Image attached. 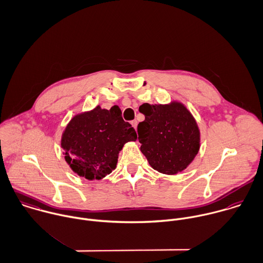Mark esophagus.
I'll use <instances>...</instances> for the list:
<instances>
[{
	"label": "esophagus",
	"mask_w": 263,
	"mask_h": 263,
	"mask_svg": "<svg viewBox=\"0 0 263 263\" xmlns=\"http://www.w3.org/2000/svg\"><path fill=\"white\" fill-rule=\"evenodd\" d=\"M130 123H132V125L134 126V128H135V129H137V126H138V121H137V120H133Z\"/></svg>",
	"instance_id": "34e87169"
}]
</instances>
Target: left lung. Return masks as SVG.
<instances>
[{"mask_svg":"<svg viewBox=\"0 0 263 263\" xmlns=\"http://www.w3.org/2000/svg\"><path fill=\"white\" fill-rule=\"evenodd\" d=\"M145 120L138 125L141 151L149 164L165 175L182 172L200 148L198 125L180 103L170 105L143 104Z\"/></svg>","mask_w":263,"mask_h":263,"instance_id":"1","label":"left lung"}]
</instances>
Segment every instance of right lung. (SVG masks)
I'll list each match as a JSON object with an SVG mask.
<instances>
[{
	"mask_svg": "<svg viewBox=\"0 0 263 263\" xmlns=\"http://www.w3.org/2000/svg\"><path fill=\"white\" fill-rule=\"evenodd\" d=\"M137 140L135 128L121 116V110L97 106L74 116L66 126L61 146L71 170L87 179H101L116 167L123 145Z\"/></svg>",
	"mask_w": 263,
	"mask_h": 263,
	"instance_id": "right-lung-1",
	"label": "right lung"
}]
</instances>
